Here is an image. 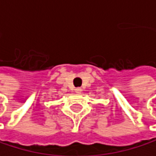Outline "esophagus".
Here are the masks:
<instances>
[{
	"instance_id": "34e87169",
	"label": "esophagus",
	"mask_w": 156,
	"mask_h": 156,
	"mask_svg": "<svg viewBox=\"0 0 156 156\" xmlns=\"http://www.w3.org/2000/svg\"><path fill=\"white\" fill-rule=\"evenodd\" d=\"M75 90L76 92H81V90H81L80 87H76V88H75V90Z\"/></svg>"
}]
</instances>
